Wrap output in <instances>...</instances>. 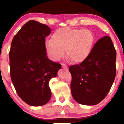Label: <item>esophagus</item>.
Segmentation results:
<instances>
[{
  "label": "esophagus",
  "mask_w": 124,
  "mask_h": 124,
  "mask_svg": "<svg viewBox=\"0 0 124 124\" xmlns=\"http://www.w3.org/2000/svg\"><path fill=\"white\" fill-rule=\"evenodd\" d=\"M62 68H64V69H65V70H68L67 66L65 64H62Z\"/></svg>",
  "instance_id": "obj_1"
}]
</instances>
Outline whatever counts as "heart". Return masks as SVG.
I'll return each mask as SVG.
<instances>
[{
  "instance_id": "b5f03b06",
  "label": "heart",
  "mask_w": 124,
  "mask_h": 124,
  "mask_svg": "<svg viewBox=\"0 0 124 124\" xmlns=\"http://www.w3.org/2000/svg\"><path fill=\"white\" fill-rule=\"evenodd\" d=\"M94 44V35L91 30L64 28L55 31L51 40L46 42L45 48L52 61L60 60L65 50L69 60L80 63L89 57Z\"/></svg>"
}]
</instances>
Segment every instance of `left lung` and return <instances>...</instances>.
Segmentation results:
<instances>
[{
	"instance_id": "left-lung-1",
	"label": "left lung",
	"mask_w": 124,
	"mask_h": 124,
	"mask_svg": "<svg viewBox=\"0 0 124 124\" xmlns=\"http://www.w3.org/2000/svg\"><path fill=\"white\" fill-rule=\"evenodd\" d=\"M116 51L109 37L99 39L89 57L80 64L70 66V89L73 99L86 106L104 99L116 76Z\"/></svg>"
}]
</instances>
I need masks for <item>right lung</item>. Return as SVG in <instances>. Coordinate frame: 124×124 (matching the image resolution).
Here are the masks:
<instances>
[{
	"instance_id": "obj_1",
	"label": "right lung",
	"mask_w": 124,
	"mask_h": 124,
	"mask_svg": "<svg viewBox=\"0 0 124 124\" xmlns=\"http://www.w3.org/2000/svg\"><path fill=\"white\" fill-rule=\"evenodd\" d=\"M46 25L27 22L13 37L9 54L11 80L18 96L31 106L47 104L51 97L49 81L62 65L47 56L45 38L51 33Z\"/></svg>"
}]
</instances>
